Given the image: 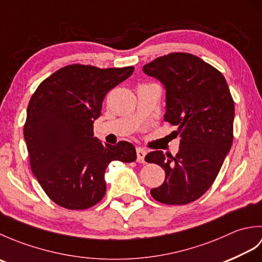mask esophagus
Masks as SVG:
<instances>
[{
	"label": "esophagus",
	"instance_id": "obj_1",
	"mask_svg": "<svg viewBox=\"0 0 262 262\" xmlns=\"http://www.w3.org/2000/svg\"><path fill=\"white\" fill-rule=\"evenodd\" d=\"M136 153H137V162L138 163H144L145 161H144V158H145L146 155V151L142 147H137L136 148Z\"/></svg>",
	"mask_w": 262,
	"mask_h": 262
}]
</instances>
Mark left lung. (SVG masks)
<instances>
[{
    "mask_svg": "<svg viewBox=\"0 0 262 262\" xmlns=\"http://www.w3.org/2000/svg\"><path fill=\"white\" fill-rule=\"evenodd\" d=\"M144 73L162 82L166 94L164 120L178 126L179 152L161 151L145 161L165 171V180L151 190L166 205H186L213 185L233 143L234 101L223 74L202 58L171 53L144 65Z\"/></svg>",
    "mask_w": 262,
    "mask_h": 262,
    "instance_id": "left-lung-1",
    "label": "left lung"
}]
</instances>
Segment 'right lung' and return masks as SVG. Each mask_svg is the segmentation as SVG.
Returning a JSON list of instances; mask_svg holds the SVG:
<instances>
[{
    "instance_id": "1",
    "label": "right lung",
    "mask_w": 262,
    "mask_h": 262,
    "mask_svg": "<svg viewBox=\"0 0 262 262\" xmlns=\"http://www.w3.org/2000/svg\"><path fill=\"white\" fill-rule=\"evenodd\" d=\"M133 72V66L72 64L48 76L32 94L24 127L31 171L60 207H92L104 196V172L111 161L136 160L133 144L103 145L93 137L105 94Z\"/></svg>"
}]
</instances>
